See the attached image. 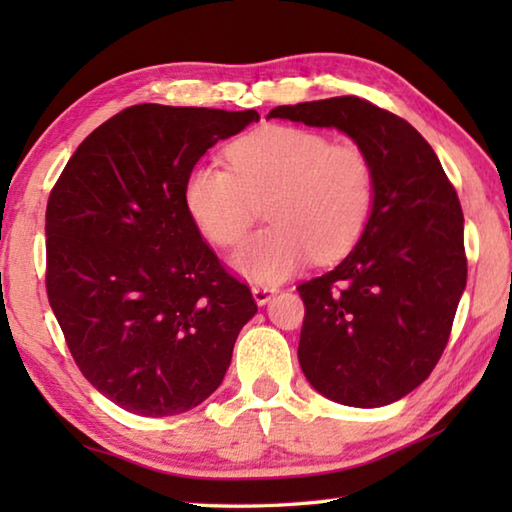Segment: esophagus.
<instances>
[{"label":"esophagus","instance_id":"esophagus-1","mask_svg":"<svg viewBox=\"0 0 512 512\" xmlns=\"http://www.w3.org/2000/svg\"><path fill=\"white\" fill-rule=\"evenodd\" d=\"M275 291L277 289L271 287V284H257V287H253V298H255L257 305H266V302L273 298Z\"/></svg>","mask_w":512,"mask_h":512}]
</instances>
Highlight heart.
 I'll list each match as a JSON object with an SVG mask.
<instances>
[{"instance_id": "b5f03b06", "label": "heart", "mask_w": 512, "mask_h": 512, "mask_svg": "<svg viewBox=\"0 0 512 512\" xmlns=\"http://www.w3.org/2000/svg\"><path fill=\"white\" fill-rule=\"evenodd\" d=\"M230 167L198 162L187 173L183 203L214 246H235L266 203V230L230 257L246 280L275 284L311 257H343L366 232L377 201V171L357 144L325 133L264 126L230 146Z\"/></svg>"}]
</instances>
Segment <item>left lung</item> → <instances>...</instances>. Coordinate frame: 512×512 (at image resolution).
<instances>
[{"label": "left lung", "mask_w": 512, "mask_h": 512, "mask_svg": "<svg viewBox=\"0 0 512 512\" xmlns=\"http://www.w3.org/2000/svg\"><path fill=\"white\" fill-rule=\"evenodd\" d=\"M336 128L370 155L377 201L348 257L298 291L300 368L327 400L393 404L431 375L467 282L463 212L415 128L359 97L277 106L268 119Z\"/></svg>", "instance_id": "obj_1"}]
</instances>
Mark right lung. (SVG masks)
I'll return each instance as SVG.
<instances>
[{
	"label": "right lung",
	"instance_id": "add662e5",
	"mask_svg": "<svg viewBox=\"0 0 512 512\" xmlns=\"http://www.w3.org/2000/svg\"><path fill=\"white\" fill-rule=\"evenodd\" d=\"M257 110H121L81 142L47 203V296L85 379L164 418L221 386L257 305L183 203L187 173Z\"/></svg>",
	"mask_w": 512,
	"mask_h": 512
}]
</instances>
